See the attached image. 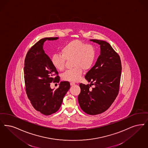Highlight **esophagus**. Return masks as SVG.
I'll return each instance as SVG.
<instances>
[{
	"label": "esophagus",
	"instance_id": "34e87169",
	"mask_svg": "<svg viewBox=\"0 0 148 148\" xmlns=\"http://www.w3.org/2000/svg\"><path fill=\"white\" fill-rule=\"evenodd\" d=\"M70 84H71V86H73V85H74L75 84L74 83H72V82H71V83H70Z\"/></svg>",
	"mask_w": 148,
	"mask_h": 148
}]
</instances>
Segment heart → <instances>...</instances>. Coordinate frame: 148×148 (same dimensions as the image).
<instances>
[{"label": "heart", "instance_id": "heart-1", "mask_svg": "<svg viewBox=\"0 0 148 148\" xmlns=\"http://www.w3.org/2000/svg\"><path fill=\"white\" fill-rule=\"evenodd\" d=\"M96 56L95 47L79 40H74L65 45L61 49V54H55L51 58L52 64L59 71L65 68V60H71L73 69L64 72L63 80L75 82L82 75L83 69L88 71L93 65Z\"/></svg>", "mask_w": 148, "mask_h": 148}]
</instances>
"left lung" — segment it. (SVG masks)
I'll return each mask as SVG.
<instances>
[{
    "label": "left lung",
    "mask_w": 148,
    "mask_h": 148,
    "mask_svg": "<svg viewBox=\"0 0 148 148\" xmlns=\"http://www.w3.org/2000/svg\"><path fill=\"white\" fill-rule=\"evenodd\" d=\"M100 46V54L95 65L85 77L90 84H80L79 105L84 112L96 115L106 111L118 95L122 66L120 57L106 41L90 40ZM91 84L95 88L91 89Z\"/></svg>",
    "instance_id": "8db88e82"
}]
</instances>
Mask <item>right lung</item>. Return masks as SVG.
Instances as JSON below:
<instances>
[{
    "instance_id": "obj_1",
    "label": "right lung",
    "mask_w": 148,
    "mask_h": 148,
    "mask_svg": "<svg viewBox=\"0 0 148 148\" xmlns=\"http://www.w3.org/2000/svg\"><path fill=\"white\" fill-rule=\"evenodd\" d=\"M58 37L42 38L31 48L24 63V79L27 97L37 111L48 116L56 112L63 98L70 89L68 82H61L59 88L51 89L52 82L59 83L58 73L52 64L51 59L43 50L46 41L57 40Z\"/></svg>"
}]
</instances>
